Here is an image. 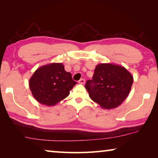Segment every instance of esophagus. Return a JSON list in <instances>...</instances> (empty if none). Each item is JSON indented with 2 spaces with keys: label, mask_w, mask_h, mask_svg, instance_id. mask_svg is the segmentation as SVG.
I'll return each instance as SVG.
<instances>
[{
  "label": "esophagus",
  "mask_w": 158,
  "mask_h": 158,
  "mask_svg": "<svg viewBox=\"0 0 158 158\" xmlns=\"http://www.w3.org/2000/svg\"><path fill=\"white\" fill-rule=\"evenodd\" d=\"M79 84H85V79H81L79 81Z\"/></svg>",
  "instance_id": "34e87169"
}]
</instances>
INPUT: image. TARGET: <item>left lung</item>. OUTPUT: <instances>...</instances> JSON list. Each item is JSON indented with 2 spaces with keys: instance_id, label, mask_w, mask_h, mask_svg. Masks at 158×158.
Here are the masks:
<instances>
[{
  "instance_id": "left-lung-1",
  "label": "left lung",
  "mask_w": 158,
  "mask_h": 158,
  "mask_svg": "<svg viewBox=\"0 0 158 158\" xmlns=\"http://www.w3.org/2000/svg\"><path fill=\"white\" fill-rule=\"evenodd\" d=\"M133 77L123 66L100 63L95 67L92 80L85 87L90 99L102 109H111L121 105L129 95Z\"/></svg>"
}]
</instances>
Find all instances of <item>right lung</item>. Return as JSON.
Instances as JSON below:
<instances>
[{
	"label": "right lung",
	"instance_id": "right-lung-1",
	"mask_svg": "<svg viewBox=\"0 0 158 158\" xmlns=\"http://www.w3.org/2000/svg\"><path fill=\"white\" fill-rule=\"evenodd\" d=\"M77 84L70 73L61 63H53L37 68L29 79L33 96L42 105L54 106L68 97Z\"/></svg>",
	"mask_w": 158,
	"mask_h": 158
}]
</instances>
